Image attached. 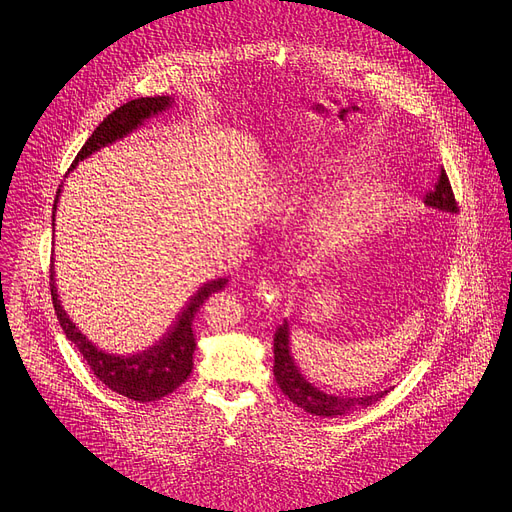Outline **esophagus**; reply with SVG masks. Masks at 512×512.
<instances>
[{"instance_id": "obj_1", "label": "esophagus", "mask_w": 512, "mask_h": 512, "mask_svg": "<svg viewBox=\"0 0 512 512\" xmlns=\"http://www.w3.org/2000/svg\"><path fill=\"white\" fill-rule=\"evenodd\" d=\"M255 294H257L259 301H261L267 309H276V307L280 305V301H282V294H280L278 286H276L274 282H270V280H261V282L257 284Z\"/></svg>"}]
</instances>
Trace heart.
Returning <instances> with one entry per match:
<instances>
[{"label":"heart","instance_id":"heart-1","mask_svg":"<svg viewBox=\"0 0 512 512\" xmlns=\"http://www.w3.org/2000/svg\"><path fill=\"white\" fill-rule=\"evenodd\" d=\"M386 207V199L371 186H359L317 226V245L330 255L348 253L373 234Z\"/></svg>","mask_w":512,"mask_h":512}]
</instances>
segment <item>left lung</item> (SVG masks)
I'll use <instances>...</instances> for the list:
<instances>
[{
	"label": "left lung",
	"mask_w": 512,
	"mask_h": 512,
	"mask_svg": "<svg viewBox=\"0 0 512 512\" xmlns=\"http://www.w3.org/2000/svg\"><path fill=\"white\" fill-rule=\"evenodd\" d=\"M425 205L436 211L444 213H459L456 207L452 188L448 182L446 172L442 170L440 180L436 182L434 191L425 195ZM274 375L280 390L294 402V405L301 407L303 411L317 415V417H342L348 413H355L361 409H367L369 405H375L380 398H384L392 388L380 390V392H369V394H357V396H342L332 394L317 388L313 382L307 380L303 375L301 367L297 365L290 351V328L288 321L278 326L274 334Z\"/></svg>",
	"instance_id": "1"
}]
</instances>
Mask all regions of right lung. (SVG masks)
Here are the masks:
<instances>
[{
    "label": "right lung",
    "instance_id": "1",
    "mask_svg": "<svg viewBox=\"0 0 512 512\" xmlns=\"http://www.w3.org/2000/svg\"><path fill=\"white\" fill-rule=\"evenodd\" d=\"M172 105H174L172 95L139 97L120 105L118 110H114L93 130L83 149L78 151L76 159L72 161L68 172H72L78 166V161L87 159L89 155L97 153L107 145L122 141L124 137H128V134L141 128L147 120L170 110ZM62 186L58 188L56 201H53V215H51L53 224H56V211H58ZM49 274H51L49 286H51L53 309H56L58 321L66 338L78 348V353L83 355L91 371L107 388L137 402H151V400L164 398L186 382V378L193 371V353L197 348L195 334H193V319L211 294L224 290L228 284V278L205 282L193 294L191 301L186 303V307L180 311L176 324L170 328V332L161 336L153 346L147 348V351L132 353V355H114V353H105L103 348L93 344L83 332L78 330V326L62 307L60 294L56 288V272H53V265Z\"/></svg>",
    "mask_w": 512,
    "mask_h": 512
}]
</instances>
